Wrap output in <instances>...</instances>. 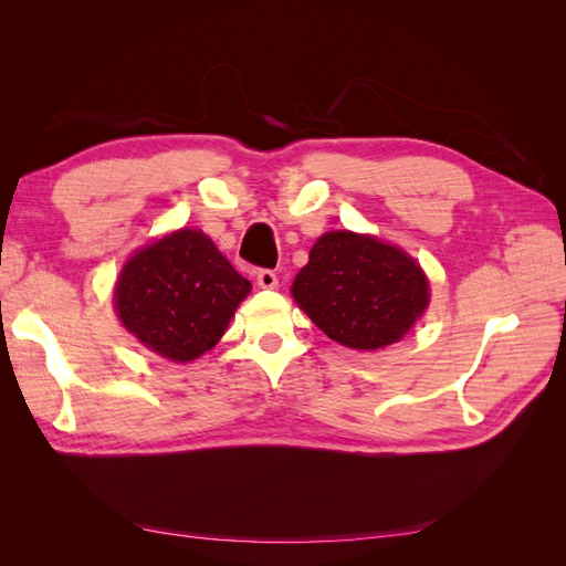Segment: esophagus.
<instances>
[{"label":"esophagus","instance_id":"1","mask_svg":"<svg viewBox=\"0 0 566 566\" xmlns=\"http://www.w3.org/2000/svg\"><path fill=\"white\" fill-rule=\"evenodd\" d=\"M256 285L264 287V290L276 287L279 285L276 271H271V269H260V271H256Z\"/></svg>","mask_w":566,"mask_h":566}]
</instances>
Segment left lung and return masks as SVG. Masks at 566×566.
<instances>
[{"instance_id":"1","label":"left lung","mask_w":566,"mask_h":566,"mask_svg":"<svg viewBox=\"0 0 566 566\" xmlns=\"http://www.w3.org/2000/svg\"><path fill=\"white\" fill-rule=\"evenodd\" d=\"M293 295L331 339L373 352L408 333L427 310L430 287L403 250L370 235L331 231L312 248Z\"/></svg>"}]
</instances>
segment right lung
I'll list each match as a JSON object with an SVG mask.
<instances>
[{"mask_svg": "<svg viewBox=\"0 0 566 566\" xmlns=\"http://www.w3.org/2000/svg\"><path fill=\"white\" fill-rule=\"evenodd\" d=\"M250 293L202 231L181 229L136 252L115 285V310L136 339L172 361L210 352Z\"/></svg>", "mask_w": 566, "mask_h": 566, "instance_id": "right-lung-1", "label": "right lung"}]
</instances>
